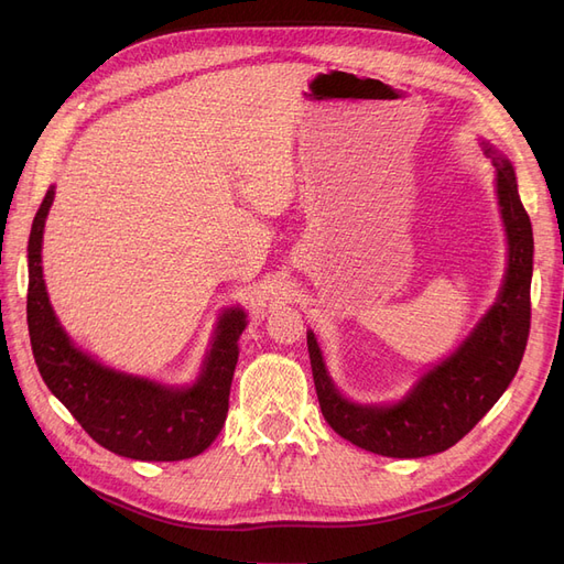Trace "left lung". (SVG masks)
I'll list each match as a JSON object with an SVG mask.
<instances>
[{
    "label": "left lung",
    "mask_w": 564,
    "mask_h": 564,
    "mask_svg": "<svg viewBox=\"0 0 564 564\" xmlns=\"http://www.w3.org/2000/svg\"><path fill=\"white\" fill-rule=\"evenodd\" d=\"M497 169V197L508 237V268L497 303L447 360L425 371L395 404L346 400L324 367L315 334L308 332L313 381L322 416L352 445L392 458H419L445 452L468 435L497 404L522 362L529 336L534 237L518 195L513 164L485 143Z\"/></svg>",
    "instance_id": "obj_1"
}]
</instances>
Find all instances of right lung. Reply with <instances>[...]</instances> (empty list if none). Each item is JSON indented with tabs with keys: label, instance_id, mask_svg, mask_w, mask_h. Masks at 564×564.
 Instances as JSON below:
<instances>
[{
	"label": "right lung",
	"instance_id": "add662e5",
	"mask_svg": "<svg viewBox=\"0 0 564 564\" xmlns=\"http://www.w3.org/2000/svg\"><path fill=\"white\" fill-rule=\"evenodd\" d=\"M54 195L48 187L28 242V329L44 383L100 447L119 456L181 460L202 454L226 423L245 311L228 308L220 315L193 386L169 388L96 362L65 334L46 296L42 235Z\"/></svg>",
	"mask_w": 564,
	"mask_h": 564
}]
</instances>
